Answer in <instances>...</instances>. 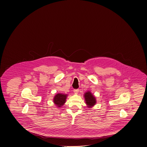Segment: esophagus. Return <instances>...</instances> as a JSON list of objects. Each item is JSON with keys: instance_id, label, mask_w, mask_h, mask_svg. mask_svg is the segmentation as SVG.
<instances>
[{"instance_id": "34e87169", "label": "esophagus", "mask_w": 147, "mask_h": 147, "mask_svg": "<svg viewBox=\"0 0 147 147\" xmlns=\"http://www.w3.org/2000/svg\"><path fill=\"white\" fill-rule=\"evenodd\" d=\"M74 92L75 93V94H78L79 92V89H75L74 90Z\"/></svg>"}]
</instances>
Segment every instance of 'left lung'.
<instances>
[{
  "label": "left lung",
  "instance_id": "1",
  "mask_svg": "<svg viewBox=\"0 0 147 147\" xmlns=\"http://www.w3.org/2000/svg\"><path fill=\"white\" fill-rule=\"evenodd\" d=\"M85 103L88 108H91L96 104V98L90 91H87L84 94Z\"/></svg>",
  "mask_w": 147,
  "mask_h": 147
}]
</instances>
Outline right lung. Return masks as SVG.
<instances>
[{
  "label": "right lung",
  "instance_id": "1",
  "mask_svg": "<svg viewBox=\"0 0 147 147\" xmlns=\"http://www.w3.org/2000/svg\"><path fill=\"white\" fill-rule=\"evenodd\" d=\"M67 96V94H62L59 93L56 94L53 99L55 105L58 107H61L65 103Z\"/></svg>",
  "mask_w": 147,
  "mask_h": 147
}]
</instances>
